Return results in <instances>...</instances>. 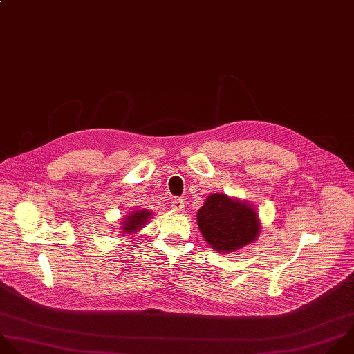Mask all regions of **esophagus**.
I'll return each instance as SVG.
<instances>
[{
    "label": "esophagus",
    "instance_id": "obj_1",
    "mask_svg": "<svg viewBox=\"0 0 354 354\" xmlns=\"http://www.w3.org/2000/svg\"><path fill=\"white\" fill-rule=\"evenodd\" d=\"M172 208H174L175 211H178V212L183 211V209H185V203H183V200H182V198H175V200L172 201Z\"/></svg>",
    "mask_w": 354,
    "mask_h": 354
}]
</instances>
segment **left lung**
I'll use <instances>...</instances> for the list:
<instances>
[{"instance_id":"1","label":"left lung","mask_w":354,"mask_h":354,"mask_svg":"<svg viewBox=\"0 0 354 354\" xmlns=\"http://www.w3.org/2000/svg\"><path fill=\"white\" fill-rule=\"evenodd\" d=\"M197 225L211 249L222 254L253 243L261 229L254 205L225 193H214L205 198L197 211Z\"/></svg>"}]
</instances>
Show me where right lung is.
Returning a JSON list of instances; mask_svg holds the SVG:
<instances>
[{"label":"right lung","mask_w":354,"mask_h":354,"mask_svg":"<svg viewBox=\"0 0 354 354\" xmlns=\"http://www.w3.org/2000/svg\"><path fill=\"white\" fill-rule=\"evenodd\" d=\"M153 216V212L149 209H136V211H131L121 223L120 227V233H122L124 236H129V234H135L136 232H139L146 222H149Z\"/></svg>","instance_id":"right-lung-1"}]
</instances>
